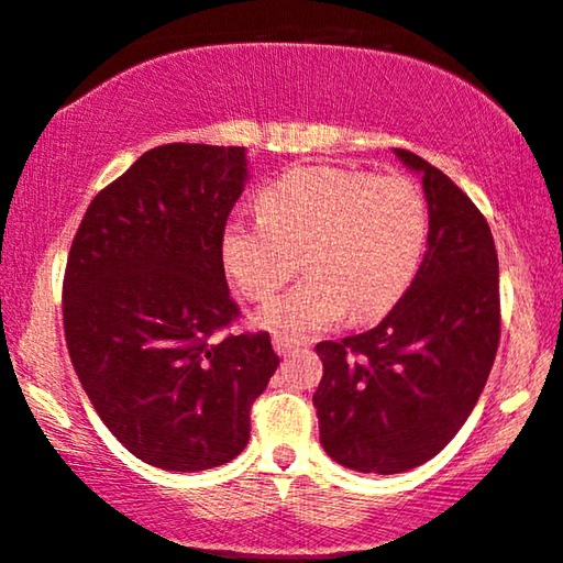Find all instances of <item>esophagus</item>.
Instances as JSON below:
<instances>
[{
	"mask_svg": "<svg viewBox=\"0 0 563 563\" xmlns=\"http://www.w3.org/2000/svg\"><path fill=\"white\" fill-rule=\"evenodd\" d=\"M299 345L302 343L295 341V338H289V335H279V333L274 335V351L279 353V356H289V353H295Z\"/></svg>",
	"mask_w": 563,
	"mask_h": 563,
	"instance_id": "obj_1",
	"label": "esophagus"
}]
</instances>
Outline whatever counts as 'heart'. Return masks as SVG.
Instances as JSON below:
<instances>
[{"mask_svg": "<svg viewBox=\"0 0 563 563\" xmlns=\"http://www.w3.org/2000/svg\"><path fill=\"white\" fill-rule=\"evenodd\" d=\"M258 222L222 230V266L251 302H266L297 274L307 279L258 312L261 328L307 338L351 312L374 320L395 307L426 258L430 207L410 176L299 166L258 195Z\"/></svg>", "mask_w": 563, "mask_h": 563, "instance_id": "1", "label": "heart"}]
</instances>
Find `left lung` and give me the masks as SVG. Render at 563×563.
Wrapping results in <instances>:
<instances>
[{"label":"left lung","mask_w":563,"mask_h":563,"mask_svg":"<svg viewBox=\"0 0 563 563\" xmlns=\"http://www.w3.org/2000/svg\"><path fill=\"white\" fill-rule=\"evenodd\" d=\"M395 153L422 176L426 258L379 325L314 345L320 443L364 474L410 472L441 453L472 415L499 345V266L487 220L441 168Z\"/></svg>","instance_id":"left-lung-1"}]
</instances>
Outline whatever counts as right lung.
Here are the masks:
<instances>
[{
    "label": "right lung",
    "instance_id": "obj_1",
    "mask_svg": "<svg viewBox=\"0 0 563 563\" xmlns=\"http://www.w3.org/2000/svg\"><path fill=\"white\" fill-rule=\"evenodd\" d=\"M249 179L245 148L168 143L91 199L64 276V330L84 391L145 464L205 472L251 438L279 356L235 322L220 241Z\"/></svg>",
    "mask_w": 563,
    "mask_h": 563
}]
</instances>
